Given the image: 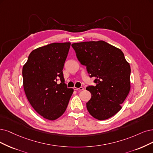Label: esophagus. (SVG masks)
Here are the masks:
<instances>
[{
  "label": "esophagus",
  "instance_id": "obj_1",
  "mask_svg": "<svg viewBox=\"0 0 153 153\" xmlns=\"http://www.w3.org/2000/svg\"><path fill=\"white\" fill-rule=\"evenodd\" d=\"M74 89L76 90V91H82V90L84 89V88L82 87H80V88H76V87H74Z\"/></svg>",
  "mask_w": 153,
  "mask_h": 153
}]
</instances>
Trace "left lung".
I'll use <instances>...</instances> for the list:
<instances>
[{
	"label": "left lung",
	"instance_id": "8db88e82",
	"mask_svg": "<svg viewBox=\"0 0 153 153\" xmlns=\"http://www.w3.org/2000/svg\"><path fill=\"white\" fill-rule=\"evenodd\" d=\"M78 60L86 66L95 86L86 89L91 98L86 103L91 116L103 120L115 115L121 108L131 89V67L119 48L104 41L72 44Z\"/></svg>",
	"mask_w": 153,
	"mask_h": 153
}]
</instances>
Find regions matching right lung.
<instances>
[{
  "label": "right lung",
  "instance_id": "obj_1",
  "mask_svg": "<svg viewBox=\"0 0 153 153\" xmlns=\"http://www.w3.org/2000/svg\"><path fill=\"white\" fill-rule=\"evenodd\" d=\"M70 47L66 42L39 47L30 53L22 68L27 100L38 114L50 120L64 114L74 92L64 83L62 71Z\"/></svg>",
  "mask_w": 153,
  "mask_h": 153
}]
</instances>
